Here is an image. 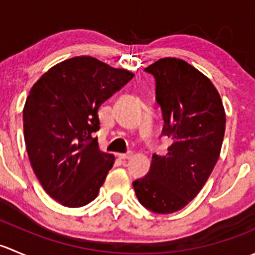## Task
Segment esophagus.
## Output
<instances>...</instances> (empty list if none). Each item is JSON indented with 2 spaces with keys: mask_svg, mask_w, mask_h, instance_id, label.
Segmentation results:
<instances>
[{
  "mask_svg": "<svg viewBox=\"0 0 255 255\" xmlns=\"http://www.w3.org/2000/svg\"><path fill=\"white\" fill-rule=\"evenodd\" d=\"M130 156H132V153H130V151H128V153H120V154H118V158L123 159V160H125V159H129Z\"/></svg>",
  "mask_w": 255,
  "mask_h": 255,
  "instance_id": "esophagus-1",
  "label": "esophagus"
}]
</instances>
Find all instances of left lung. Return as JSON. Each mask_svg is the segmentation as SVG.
<instances>
[{"mask_svg": "<svg viewBox=\"0 0 255 255\" xmlns=\"http://www.w3.org/2000/svg\"><path fill=\"white\" fill-rule=\"evenodd\" d=\"M155 81V101L171 140L163 155L153 154L145 176L133 181L144 207L159 215L176 212L196 197L220 156L226 115L212 82L175 58H164L144 69Z\"/></svg>", "mask_w": 255, "mask_h": 255, "instance_id": "8db88e82", "label": "left lung"}]
</instances>
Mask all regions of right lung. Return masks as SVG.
Returning <instances> with one entry per match:
<instances>
[{"mask_svg":"<svg viewBox=\"0 0 255 255\" xmlns=\"http://www.w3.org/2000/svg\"><path fill=\"white\" fill-rule=\"evenodd\" d=\"M91 56H76L45 73L23 110L24 140L45 192L66 207L97 197L115 158L100 151V106L133 79Z\"/></svg>","mask_w":255,"mask_h":255,"instance_id":"1","label":"right lung"}]
</instances>
